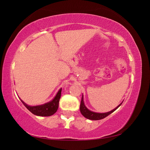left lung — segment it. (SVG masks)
Instances as JSON below:
<instances>
[{
	"mask_svg": "<svg viewBox=\"0 0 150 150\" xmlns=\"http://www.w3.org/2000/svg\"><path fill=\"white\" fill-rule=\"evenodd\" d=\"M122 103H120L117 107H116L115 109H113L112 110L109 111L108 112L97 113V112H95L91 111L90 110H88L87 107H86L84 104V101H83V95L82 98H81V101L80 111H81V113L82 114V115L86 118H88L89 119V120H101V119L105 118L109 115H110L111 113H112L114 111H115L116 109H117L119 106L122 105Z\"/></svg>",
	"mask_w": 150,
	"mask_h": 150,
	"instance_id": "obj_1",
	"label": "left lung"
}]
</instances>
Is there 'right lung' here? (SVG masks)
<instances>
[{
    "mask_svg": "<svg viewBox=\"0 0 150 150\" xmlns=\"http://www.w3.org/2000/svg\"><path fill=\"white\" fill-rule=\"evenodd\" d=\"M62 93V88H60L58 91L57 95H55L54 99H52L50 102L45 103L42 105L38 106H29L26 105L24 101L21 99L22 103L26 106L28 110H29L32 114L40 116H52L56 112L57 108L59 107V102Z\"/></svg>",
    "mask_w": 150,
    "mask_h": 150,
    "instance_id": "obj_1",
    "label": "right lung"
}]
</instances>
